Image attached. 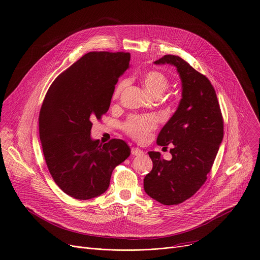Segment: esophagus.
Masks as SVG:
<instances>
[{
	"instance_id": "esophagus-1",
	"label": "esophagus",
	"mask_w": 260,
	"mask_h": 260,
	"mask_svg": "<svg viewBox=\"0 0 260 260\" xmlns=\"http://www.w3.org/2000/svg\"><path fill=\"white\" fill-rule=\"evenodd\" d=\"M144 152L140 149V148H136V147H133L132 148V154L135 155V156H140L142 155Z\"/></svg>"
}]
</instances>
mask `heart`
I'll use <instances>...</instances> for the list:
<instances>
[{
  "label": "heart",
  "mask_w": 260,
  "mask_h": 260,
  "mask_svg": "<svg viewBox=\"0 0 260 260\" xmlns=\"http://www.w3.org/2000/svg\"><path fill=\"white\" fill-rule=\"evenodd\" d=\"M143 83L146 90L155 97L160 96L168 88V78L165 74L160 71L152 70L147 72L143 76ZM128 84V79L120 80L114 89L113 98L116 99L120 96L121 92ZM158 118L153 114H143V115H132L123 123V132L136 141L144 142L148 139L150 134L157 127Z\"/></svg>",
  "instance_id": "heart-1"
}]
</instances>
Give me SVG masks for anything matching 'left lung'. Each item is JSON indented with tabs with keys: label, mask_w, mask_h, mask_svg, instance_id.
<instances>
[{
	"label": "left lung",
	"mask_w": 260,
	"mask_h": 260,
	"mask_svg": "<svg viewBox=\"0 0 260 260\" xmlns=\"http://www.w3.org/2000/svg\"><path fill=\"white\" fill-rule=\"evenodd\" d=\"M165 63L177 67L183 98L157 138L160 146L174 145L172 158L164 160L159 152H148L153 168L144 179V189L163 205H178L206 182L223 138V119L215 90L204 74L179 56L155 61Z\"/></svg>",
	"instance_id": "left-lung-1"
}]
</instances>
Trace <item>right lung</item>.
<instances>
[{"instance_id":"obj_1","label":"right lung","mask_w":260,"mask_h":260,"mask_svg":"<svg viewBox=\"0 0 260 260\" xmlns=\"http://www.w3.org/2000/svg\"><path fill=\"white\" fill-rule=\"evenodd\" d=\"M129 53L90 52L59 74L44 99L39 129L44 157L57 186L88 200L109 187L113 169L129 155L120 139H91L93 120L108 111L115 84L128 68Z\"/></svg>"}]
</instances>
